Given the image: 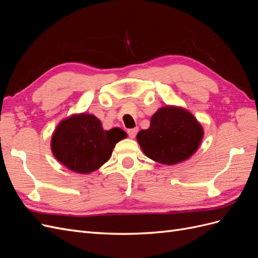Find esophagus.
Wrapping results in <instances>:
<instances>
[{"label": "esophagus", "instance_id": "esophagus-1", "mask_svg": "<svg viewBox=\"0 0 258 258\" xmlns=\"http://www.w3.org/2000/svg\"><path fill=\"white\" fill-rule=\"evenodd\" d=\"M138 131H139L138 128H132V129H128L127 132H128V136H129L131 139H134V138L137 136Z\"/></svg>", "mask_w": 258, "mask_h": 258}]
</instances>
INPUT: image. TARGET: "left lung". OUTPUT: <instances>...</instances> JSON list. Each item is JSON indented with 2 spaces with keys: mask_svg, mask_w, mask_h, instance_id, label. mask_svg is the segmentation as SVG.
<instances>
[{
  "mask_svg": "<svg viewBox=\"0 0 258 258\" xmlns=\"http://www.w3.org/2000/svg\"><path fill=\"white\" fill-rule=\"evenodd\" d=\"M204 129L192 114L175 106L161 107L151 118V126L141 130L137 140L142 151L155 161L175 165L197 151Z\"/></svg>",
  "mask_w": 258,
  "mask_h": 258,
  "instance_id": "left-lung-1",
  "label": "left lung"
}]
</instances>
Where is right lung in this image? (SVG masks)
Wrapping results in <instances>:
<instances>
[{
	"label": "right lung",
	"instance_id": "right-lung-1",
	"mask_svg": "<svg viewBox=\"0 0 258 258\" xmlns=\"http://www.w3.org/2000/svg\"><path fill=\"white\" fill-rule=\"evenodd\" d=\"M126 137L119 128L103 130L101 121L91 114L73 115L54 130L51 151L70 170L90 173L111 158L115 144Z\"/></svg>",
	"mask_w": 258,
	"mask_h": 258
}]
</instances>
